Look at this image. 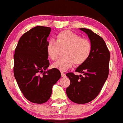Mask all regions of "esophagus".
Listing matches in <instances>:
<instances>
[{"mask_svg": "<svg viewBox=\"0 0 123 123\" xmlns=\"http://www.w3.org/2000/svg\"><path fill=\"white\" fill-rule=\"evenodd\" d=\"M61 75H62V77H66V74H65V73H63V72H61Z\"/></svg>", "mask_w": 123, "mask_h": 123, "instance_id": "34e87169", "label": "esophagus"}]
</instances>
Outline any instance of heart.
I'll list each match as a JSON object with an SVG mask.
<instances>
[{
	"instance_id": "heart-1",
	"label": "heart",
	"mask_w": 123,
	"mask_h": 123,
	"mask_svg": "<svg viewBox=\"0 0 123 123\" xmlns=\"http://www.w3.org/2000/svg\"><path fill=\"white\" fill-rule=\"evenodd\" d=\"M63 48H65L63 52L64 57L54 63L52 67L64 72L71 68L74 63L77 65L83 64L91 55L92 45L89 40L66 30L57 34L55 41L49 40L45 50L49 58L55 60L58 58L60 49Z\"/></svg>"
}]
</instances>
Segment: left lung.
Instances as JSON below:
<instances>
[{
	"instance_id": "8db88e82",
	"label": "left lung",
	"mask_w": 123,
	"mask_h": 123,
	"mask_svg": "<svg viewBox=\"0 0 123 123\" xmlns=\"http://www.w3.org/2000/svg\"><path fill=\"white\" fill-rule=\"evenodd\" d=\"M80 30L88 36L92 51L88 59L75 70L84 76L77 75L72 72L66 74L71 84L66 92L74 103L85 104L97 97L107 80L111 55L106 43L100 36L89 29Z\"/></svg>"
}]
</instances>
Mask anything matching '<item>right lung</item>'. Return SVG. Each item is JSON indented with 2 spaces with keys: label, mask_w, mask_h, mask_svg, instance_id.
<instances>
[{
  "label": "right lung",
  "mask_w": 123,
  "mask_h": 123,
  "mask_svg": "<svg viewBox=\"0 0 123 123\" xmlns=\"http://www.w3.org/2000/svg\"><path fill=\"white\" fill-rule=\"evenodd\" d=\"M51 30L42 26L33 28L20 37L15 49V78L25 97L34 103L46 102L61 77L59 70L47 69L49 62L45 47Z\"/></svg>",
  "instance_id": "right-lung-1"
}]
</instances>
